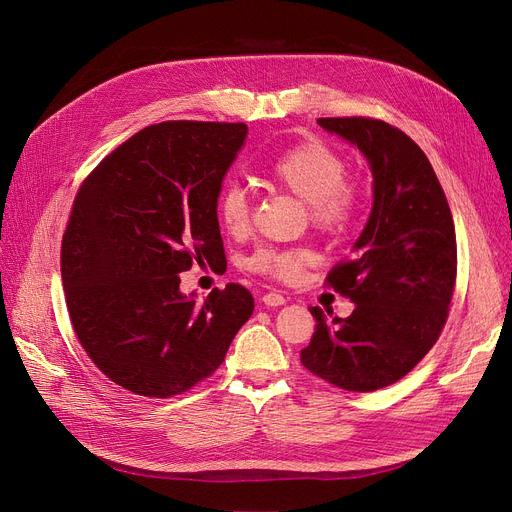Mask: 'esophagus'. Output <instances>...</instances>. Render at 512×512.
<instances>
[{"instance_id": "esophagus-1", "label": "esophagus", "mask_w": 512, "mask_h": 512, "mask_svg": "<svg viewBox=\"0 0 512 512\" xmlns=\"http://www.w3.org/2000/svg\"><path fill=\"white\" fill-rule=\"evenodd\" d=\"M261 303L265 307H280V305L286 303V299L282 297L280 292H267V294H263V297H261Z\"/></svg>"}]
</instances>
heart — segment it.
<instances>
[{
	"label": "heart",
	"instance_id": "1",
	"mask_svg": "<svg viewBox=\"0 0 512 512\" xmlns=\"http://www.w3.org/2000/svg\"><path fill=\"white\" fill-rule=\"evenodd\" d=\"M342 157L317 139L286 149L270 168L272 180L309 205L315 226L328 232H342L353 224L359 197L355 186L344 182ZM218 218L226 232L240 236L249 230L251 201L240 184H228L218 201ZM309 261L307 251L259 249L249 267L257 274L280 280L297 278Z\"/></svg>",
	"mask_w": 512,
	"mask_h": 512
}]
</instances>
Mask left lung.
Instances as JSON below:
<instances>
[{
    "mask_svg": "<svg viewBox=\"0 0 512 512\" xmlns=\"http://www.w3.org/2000/svg\"><path fill=\"white\" fill-rule=\"evenodd\" d=\"M317 124L363 153L373 205L351 259L328 276L355 311L328 321L309 307L317 326L301 363L342 390L373 392L407 375L444 328L456 280L454 222L432 164L405 132L369 118Z\"/></svg>",
    "mask_w": 512,
    "mask_h": 512,
    "instance_id": "left-lung-1",
    "label": "left lung"
}]
</instances>
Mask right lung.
I'll return each instance as SVG.
<instances>
[{"label": "right lung", "instance_id": "1", "mask_svg": "<svg viewBox=\"0 0 512 512\" xmlns=\"http://www.w3.org/2000/svg\"><path fill=\"white\" fill-rule=\"evenodd\" d=\"M247 124L159 122L132 134L80 186L62 240L74 332L118 386L153 398L218 369L255 303L240 284L180 290L191 265L224 259L222 182Z\"/></svg>", "mask_w": 512, "mask_h": 512}]
</instances>
